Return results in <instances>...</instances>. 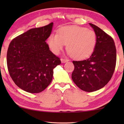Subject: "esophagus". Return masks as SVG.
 Here are the masks:
<instances>
[{"mask_svg":"<svg viewBox=\"0 0 124 124\" xmlns=\"http://www.w3.org/2000/svg\"><path fill=\"white\" fill-rule=\"evenodd\" d=\"M69 61V60H68L67 59H61V62H62V63H65V62H67Z\"/></svg>","mask_w":124,"mask_h":124,"instance_id":"esophagus-1","label":"esophagus"}]
</instances>
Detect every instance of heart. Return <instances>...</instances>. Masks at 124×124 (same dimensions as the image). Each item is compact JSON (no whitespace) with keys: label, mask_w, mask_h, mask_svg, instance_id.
I'll return each mask as SVG.
<instances>
[{"label":"heart","mask_w":124,"mask_h":124,"mask_svg":"<svg viewBox=\"0 0 124 124\" xmlns=\"http://www.w3.org/2000/svg\"><path fill=\"white\" fill-rule=\"evenodd\" d=\"M96 43V34L93 30L78 26L62 27L59 30V34L52 33L47 39V44L54 54L58 55L67 44V53L76 59L90 56Z\"/></svg>","instance_id":"heart-1"}]
</instances>
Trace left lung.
Returning a JSON list of instances; mask_svg holds the SVG:
<instances>
[{"instance_id": "1", "label": "left lung", "mask_w": 124, "mask_h": 124, "mask_svg": "<svg viewBox=\"0 0 124 124\" xmlns=\"http://www.w3.org/2000/svg\"><path fill=\"white\" fill-rule=\"evenodd\" d=\"M89 24L96 34L95 47L89 59L73 61L72 78L82 90L93 92L103 88L111 79L116 67V49L111 37L96 25Z\"/></svg>"}]
</instances>
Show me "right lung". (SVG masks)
Here are the masks:
<instances>
[{"label": "right lung", "instance_id": "right-lung-1", "mask_svg": "<svg viewBox=\"0 0 124 124\" xmlns=\"http://www.w3.org/2000/svg\"><path fill=\"white\" fill-rule=\"evenodd\" d=\"M53 24L28 30L13 39L8 47L9 75L15 84L26 92L43 91L51 82L54 69L61 64L46 42Z\"/></svg>", "mask_w": 124, "mask_h": 124}]
</instances>
